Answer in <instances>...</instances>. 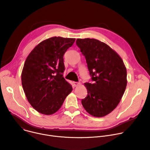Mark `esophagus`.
I'll return each instance as SVG.
<instances>
[{"label":"esophagus","instance_id":"34e87169","mask_svg":"<svg viewBox=\"0 0 150 150\" xmlns=\"http://www.w3.org/2000/svg\"><path fill=\"white\" fill-rule=\"evenodd\" d=\"M73 84H74V86L75 87H76V86H78L79 84V83H78V82H74Z\"/></svg>","mask_w":150,"mask_h":150}]
</instances>
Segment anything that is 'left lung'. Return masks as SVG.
I'll return each mask as SVG.
<instances>
[{"instance_id": "obj_1", "label": "left lung", "mask_w": 150, "mask_h": 150, "mask_svg": "<svg viewBox=\"0 0 150 150\" xmlns=\"http://www.w3.org/2000/svg\"><path fill=\"white\" fill-rule=\"evenodd\" d=\"M77 46L86 59L93 84L86 83L87 97L81 103L96 117L111 113L120 102L127 86V71L118 54L95 39H77Z\"/></svg>"}]
</instances>
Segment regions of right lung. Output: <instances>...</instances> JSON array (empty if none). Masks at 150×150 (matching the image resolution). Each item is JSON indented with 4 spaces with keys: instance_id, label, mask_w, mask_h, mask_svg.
Segmentation results:
<instances>
[{
    "instance_id": "obj_1",
    "label": "right lung",
    "mask_w": 150,
    "mask_h": 150,
    "mask_svg": "<svg viewBox=\"0 0 150 150\" xmlns=\"http://www.w3.org/2000/svg\"><path fill=\"white\" fill-rule=\"evenodd\" d=\"M75 38L52 37L30 52L21 73L22 86L28 100L38 112L51 115L61 108L72 91L63 76V56Z\"/></svg>"
}]
</instances>
